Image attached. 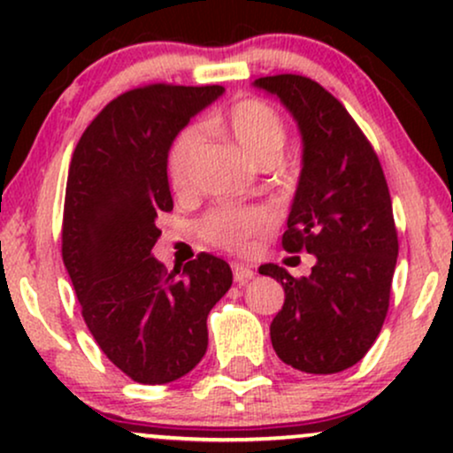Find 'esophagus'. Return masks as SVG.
Wrapping results in <instances>:
<instances>
[{"label":"esophagus","mask_w":453,"mask_h":453,"mask_svg":"<svg viewBox=\"0 0 453 453\" xmlns=\"http://www.w3.org/2000/svg\"><path fill=\"white\" fill-rule=\"evenodd\" d=\"M232 273H234V280H236L238 285L249 283V280L256 277L253 268L247 266V264H232Z\"/></svg>","instance_id":"esophagus-1"}]
</instances>
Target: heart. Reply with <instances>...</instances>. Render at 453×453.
<instances>
[{
    "instance_id": "obj_1",
    "label": "heart",
    "mask_w": 453,
    "mask_h": 453,
    "mask_svg": "<svg viewBox=\"0 0 453 453\" xmlns=\"http://www.w3.org/2000/svg\"><path fill=\"white\" fill-rule=\"evenodd\" d=\"M202 132L227 134L249 157L262 165L279 159L288 138L285 121L277 108L259 97H241L221 114L200 121V127L187 126L176 134L165 159L174 189H185L189 183L194 159L202 147ZM270 226L273 215L259 206H217L202 217L197 232L202 241L212 247L242 253L251 247L253 238L268 232Z\"/></svg>"
}]
</instances>
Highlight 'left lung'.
<instances>
[{"label": "left lung", "instance_id": "1", "mask_svg": "<svg viewBox=\"0 0 453 453\" xmlns=\"http://www.w3.org/2000/svg\"><path fill=\"white\" fill-rule=\"evenodd\" d=\"M277 96L303 134V173L283 249L313 253L309 277L277 264L259 274L285 289L270 341L289 366L332 375L366 356L386 321L398 234L381 164L347 108L319 82L300 74L257 78Z\"/></svg>", "mask_w": 453, "mask_h": 453}]
</instances>
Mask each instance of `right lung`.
<instances>
[{
    "label": "right lung",
    "mask_w": 453,
    "mask_h": 453,
    "mask_svg": "<svg viewBox=\"0 0 453 453\" xmlns=\"http://www.w3.org/2000/svg\"><path fill=\"white\" fill-rule=\"evenodd\" d=\"M219 85L138 87L102 108L78 140L65 185L61 256L82 319L119 371L176 381L204 357L206 317L230 289L227 262L200 253L168 273L150 256L173 211L168 149Z\"/></svg>",
    "instance_id": "add662e5"
}]
</instances>
